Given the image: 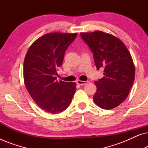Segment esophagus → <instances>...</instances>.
Here are the masks:
<instances>
[{"mask_svg": "<svg viewBox=\"0 0 148 148\" xmlns=\"http://www.w3.org/2000/svg\"><path fill=\"white\" fill-rule=\"evenodd\" d=\"M89 82H84V81H81V80H77V84L80 85V86H84L87 84H88Z\"/></svg>", "mask_w": 148, "mask_h": 148, "instance_id": "obj_1", "label": "esophagus"}]
</instances>
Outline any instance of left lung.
Segmentation results:
<instances>
[{
    "instance_id": "8db88e82",
    "label": "left lung",
    "mask_w": 148,
    "mask_h": 148,
    "mask_svg": "<svg viewBox=\"0 0 148 148\" xmlns=\"http://www.w3.org/2000/svg\"><path fill=\"white\" fill-rule=\"evenodd\" d=\"M94 54L97 69H104V77L94 82L97 106L110 110L128 96L135 79V65L125 44L112 34L102 31L80 33Z\"/></svg>"
}]
</instances>
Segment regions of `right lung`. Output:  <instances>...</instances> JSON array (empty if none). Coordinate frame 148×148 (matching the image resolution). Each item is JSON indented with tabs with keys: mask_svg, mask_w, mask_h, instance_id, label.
Masks as SVG:
<instances>
[{
	"mask_svg": "<svg viewBox=\"0 0 148 148\" xmlns=\"http://www.w3.org/2000/svg\"><path fill=\"white\" fill-rule=\"evenodd\" d=\"M77 33H48L29 46L23 63L24 84L38 106L56 114L69 106L76 90L75 82L56 80L64 52Z\"/></svg>",
	"mask_w": 148,
	"mask_h": 148,
	"instance_id": "right-lung-1",
	"label": "right lung"
}]
</instances>
